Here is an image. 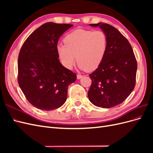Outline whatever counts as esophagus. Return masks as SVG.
<instances>
[{
	"instance_id": "34e87169",
	"label": "esophagus",
	"mask_w": 153,
	"mask_h": 153,
	"mask_svg": "<svg viewBox=\"0 0 153 153\" xmlns=\"http://www.w3.org/2000/svg\"><path fill=\"white\" fill-rule=\"evenodd\" d=\"M76 77H77V79H80V78H82V75H77Z\"/></svg>"
}]
</instances>
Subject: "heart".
Wrapping results in <instances>:
<instances>
[{"mask_svg": "<svg viewBox=\"0 0 153 153\" xmlns=\"http://www.w3.org/2000/svg\"><path fill=\"white\" fill-rule=\"evenodd\" d=\"M64 43L57 46V51L63 66L69 69L77 59L80 69L95 70L107 48V38L101 30L76 29L66 36Z\"/></svg>", "mask_w": 153, "mask_h": 153, "instance_id": "heart-1", "label": "heart"}]
</instances>
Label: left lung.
Wrapping results in <instances>:
<instances>
[{
  "label": "left lung",
  "mask_w": 153,
  "mask_h": 153,
  "mask_svg": "<svg viewBox=\"0 0 153 153\" xmlns=\"http://www.w3.org/2000/svg\"><path fill=\"white\" fill-rule=\"evenodd\" d=\"M89 25L103 30L107 48L100 65L89 75L88 98L98 107L112 108L123 103L135 87L137 61L131 45L117 29L105 23Z\"/></svg>",
  "instance_id": "left-lung-1"
}]
</instances>
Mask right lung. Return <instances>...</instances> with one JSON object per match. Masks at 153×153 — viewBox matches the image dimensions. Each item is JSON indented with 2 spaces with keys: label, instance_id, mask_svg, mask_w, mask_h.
Instances as JSON below:
<instances>
[{
  "label": "right lung",
  "instance_id": "1",
  "mask_svg": "<svg viewBox=\"0 0 153 153\" xmlns=\"http://www.w3.org/2000/svg\"><path fill=\"white\" fill-rule=\"evenodd\" d=\"M71 24L47 22L28 37L18 60V84L29 102L43 110H52L66 102L68 86L76 74L59 62L58 40Z\"/></svg>",
  "mask_w": 153,
  "mask_h": 153
}]
</instances>
